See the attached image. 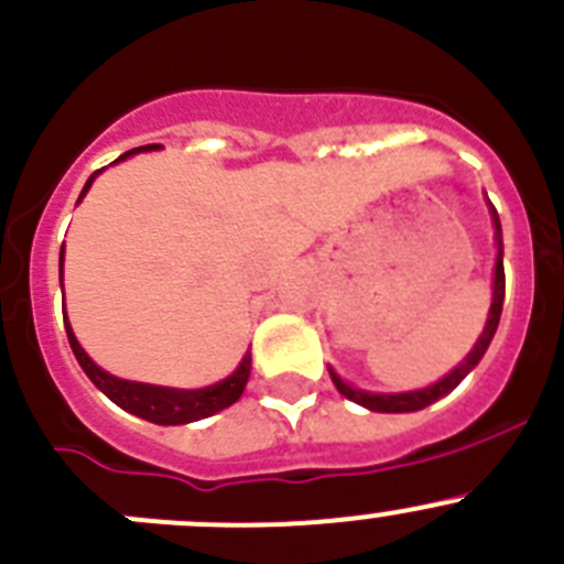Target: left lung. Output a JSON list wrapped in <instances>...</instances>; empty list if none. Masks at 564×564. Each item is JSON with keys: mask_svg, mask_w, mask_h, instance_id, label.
<instances>
[{"mask_svg": "<svg viewBox=\"0 0 564 564\" xmlns=\"http://www.w3.org/2000/svg\"><path fill=\"white\" fill-rule=\"evenodd\" d=\"M490 216H492V227H496V246H498L496 271H492V304H490V313H487L485 329H481L479 340H476V346L470 348L468 357H465L452 373H446V377L440 379V382L429 384V388H421V390H410V393H368V390H359V388H354V384H348L346 379L337 377L335 368H329V377H332V382H335V388L340 390V395H346L348 401H354V404H359V406H366V410H371V412H417V410H423V406L440 401L443 395L452 393V390L457 388V384L463 382V379L468 377L476 366H479V359L485 357L487 346H490L492 335H496L498 321H501L503 288H507V279H503L501 221H498V213L492 205H490Z\"/></svg>", "mask_w": 564, "mask_h": 564, "instance_id": "1", "label": "left lung"}]
</instances>
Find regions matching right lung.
Masks as SVG:
<instances>
[{"mask_svg":"<svg viewBox=\"0 0 564 564\" xmlns=\"http://www.w3.org/2000/svg\"><path fill=\"white\" fill-rule=\"evenodd\" d=\"M154 147H138L124 152L116 163L121 160L132 158V154H141V152H152ZM105 169L94 171L85 182L83 193H79L77 202H83L85 193L90 191L96 176L101 174ZM61 291H63V249H61ZM63 324H66V335L68 343H72V351L77 357L79 368L85 371V377L112 401L118 404L121 410L132 412V415L143 417L149 423H158V426H180V423H193V421H202V417H210L216 412L227 410L232 406L235 401L243 395L246 382H249V373H251V351L243 354L240 359V366L229 373L227 379L216 384H207V388H196V390H182V388H163V384H147V382H132V379H121V377H112L107 373L105 368H99L94 359L85 354V348L79 346L77 335H74L72 324H68V315H63Z\"/></svg>","mask_w":564,"mask_h":564,"instance_id":"add662e5","label":"right lung"}]
</instances>
